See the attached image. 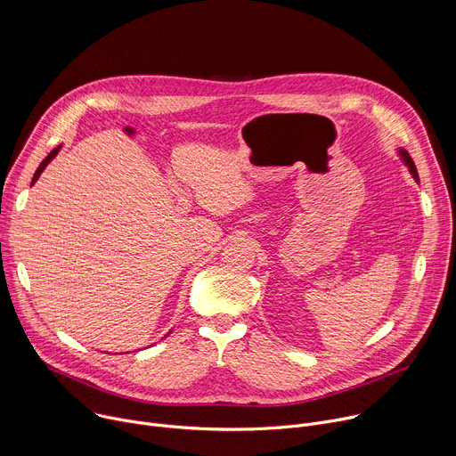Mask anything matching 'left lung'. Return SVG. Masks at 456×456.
Returning <instances> with one entry per match:
<instances>
[{"label":"left lung","mask_w":456,"mask_h":456,"mask_svg":"<svg viewBox=\"0 0 456 456\" xmlns=\"http://www.w3.org/2000/svg\"><path fill=\"white\" fill-rule=\"evenodd\" d=\"M403 157H404V162L408 164V167H410V171H411V175L419 180V173H417V167H415V164H413V160H411V157L406 153V151H403Z\"/></svg>","instance_id":"1"}]
</instances>
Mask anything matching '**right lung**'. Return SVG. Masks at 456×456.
Instances as JSON below:
<instances>
[{
    "mask_svg": "<svg viewBox=\"0 0 456 456\" xmlns=\"http://www.w3.org/2000/svg\"><path fill=\"white\" fill-rule=\"evenodd\" d=\"M57 151H59V148H53V150H52V151H50V153H48V157H46V159H45V160H43V162H41V164H39V167H37V171H36V173H34V178H32V183H36V180H37V178H39V175H41V173H43V169H45V167H46V164H48V162H50V160H52V159H53V157H55V155H57Z\"/></svg>",
    "mask_w": 456,
    "mask_h": 456,
    "instance_id": "obj_1",
    "label": "right lung"
}]
</instances>
